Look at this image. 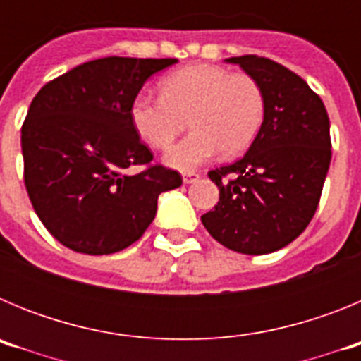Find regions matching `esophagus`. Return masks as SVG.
<instances>
[{"label":"esophagus","instance_id":"esophagus-1","mask_svg":"<svg viewBox=\"0 0 361 361\" xmlns=\"http://www.w3.org/2000/svg\"><path fill=\"white\" fill-rule=\"evenodd\" d=\"M200 175L197 173V171H193V170H190V171H184L183 173V180H184V184H191V183H195L197 178H199Z\"/></svg>","mask_w":361,"mask_h":361}]
</instances>
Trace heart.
<instances>
[{"label":"heart","instance_id":"1","mask_svg":"<svg viewBox=\"0 0 361 361\" xmlns=\"http://www.w3.org/2000/svg\"><path fill=\"white\" fill-rule=\"evenodd\" d=\"M161 97L139 94L130 117L142 141L168 149L184 124L191 132L166 153V162L188 171L213 155L233 157L253 142L266 116L262 86L250 73L208 63L175 70L159 82Z\"/></svg>","mask_w":361,"mask_h":361}]
</instances>
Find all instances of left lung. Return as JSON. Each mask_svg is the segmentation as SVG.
Masks as SVG:
<instances>
[{
    "label": "left lung",
    "instance_id": "8db88e82",
    "mask_svg": "<svg viewBox=\"0 0 361 361\" xmlns=\"http://www.w3.org/2000/svg\"><path fill=\"white\" fill-rule=\"evenodd\" d=\"M262 86L266 116L244 157L208 171L219 202L200 216L228 250L266 255L295 240L317 212L331 162L329 116L304 79L267 57H229Z\"/></svg>",
    "mask_w": 361,
    "mask_h": 361
}]
</instances>
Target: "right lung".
Wrapping results in <instances>:
<instances>
[{
	"label": "right lung",
	"instance_id": "add662e5",
	"mask_svg": "<svg viewBox=\"0 0 361 361\" xmlns=\"http://www.w3.org/2000/svg\"><path fill=\"white\" fill-rule=\"evenodd\" d=\"M177 59L103 57L52 79L21 126L32 208L56 240L78 253L110 255L142 237L162 191L180 173L153 162L130 117L146 79ZM139 165L142 170L129 173Z\"/></svg>",
	"mask_w": 361,
	"mask_h": 361
}]
</instances>
